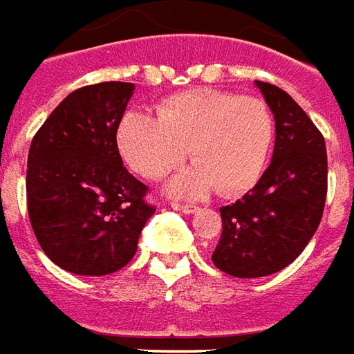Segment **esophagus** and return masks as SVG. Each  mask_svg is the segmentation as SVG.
<instances>
[{"label":"esophagus","mask_w":354,"mask_h":354,"mask_svg":"<svg viewBox=\"0 0 354 354\" xmlns=\"http://www.w3.org/2000/svg\"><path fill=\"white\" fill-rule=\"evenodd\" d=\"M171 207H173V209H179V212H185V213H192V212H196V205H190V204H179V202H173Z\"/></svg>","instance_id":"esophagus-1"}]
</instances>
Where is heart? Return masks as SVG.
Wrapping results in <instances>:
<instances>
[{
  "label": "heart",
  "instance_id": "heart-1",
  "mask_svg": "<svg viewBox=\"0 0 354 354\" xmlns=\"http://www.w3.org/2000/svg\"><path fill=\"white\" fill-rule=\"evenodd\" d=\"M274 141V118L259 97L198 87L171 95L158 118L127 112L118 129L125 162L145 179L158 181L190 160L194 167L177 175L171 190L200 196L215 187L236 196L259 181Z\"/></svg>",
  "mask_w": 354,
  "mask_h": 354
}]
</instances>
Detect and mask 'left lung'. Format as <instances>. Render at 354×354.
<instances>
[{"instance_id":"obj_1","label":"left lung","mask_w":354,"mask_h":354,"mask_svg":"<svg viewBox=\"0 0 354 354\" xmlns=\"http://www.w3.org/2000/svg\"><path fill=\"white\" fill-rule=\"evenodd\" d=\"M274 114L272 162L250 192L223 205L221 238L213 265L236 278L278 272L317 232L328 192V156L322 133L277 85L257 82Z\"/></svg>"}]
</instances>
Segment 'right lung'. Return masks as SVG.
Masks as SVG:
<instances>
[{"label": "right lung", "instance_id": "obj_1", "mask_svg": "<svg viewBox=\"0 0 354 354\" xmlns=\"http://www.w3.org/2000/svg\"><path fill=\"white\" fill-rule=\"evenodd\" d=\"M135 85L72 91L32 139L26 198L32 229L61 269L102 277L131 261L156 207L122 162L116 133Z\"/></svg>", "mask_w": 354, "mask_h": 354}]
</instances>
